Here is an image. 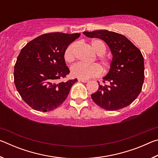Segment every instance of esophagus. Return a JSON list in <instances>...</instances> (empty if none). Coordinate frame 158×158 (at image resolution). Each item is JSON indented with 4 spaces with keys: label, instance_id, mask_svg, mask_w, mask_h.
I'll return each instance as SVG.
<instances>
[{
    "label": "esophagus",
    "instance_id": "obj_1",
    "mask_svg": "<svg viewBox=\"0 0 158 158\" xmlns=\"http://www.w3.org/2000/svg\"><path fill=\"white\" fill-rule=\"evenodd\" d=\"M78 81H81V82H83V83H86V82L89 81V80H87V79H78Z\"/></svg>",
    "mask_w": 158,
    "mask_h": 158
}]
</instances>
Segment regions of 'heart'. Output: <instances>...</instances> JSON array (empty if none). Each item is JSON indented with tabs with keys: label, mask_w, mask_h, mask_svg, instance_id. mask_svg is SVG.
<instances>
[{
	"label": "heart",
	"mask_w": 158,
	"mask_h": 158,
	"mask_svg": "<svg viewBox=\"0 0 158 158\" xmlns=\"http://www.w3.org/2000/svg\"><path fill=\"white\" fill-rule=\"evenodd\" d=\"M93 51L97 53V60L100 63L103 68L107 69L111 65V60L108 57L104 55L106 48L105 43L99 40H94L90 42ZM78 45L77 43H72L68 45L64 52V58L66 62L72 63L75 60L76 52ZM102 73L100 66L97 63L85 65L83 63H77L71 67V74L74 77L88 79L92 77H98Z\"/></svg>",
	"instance_id": "obj_1"
}]
</instances>
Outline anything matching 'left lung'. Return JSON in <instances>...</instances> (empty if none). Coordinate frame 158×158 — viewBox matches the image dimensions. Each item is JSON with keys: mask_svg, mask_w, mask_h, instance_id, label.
Segmentation results:
<instances>
[{"mask_svg": "<svg viewBox=\"0 0 158 158\" xmlns=\"http://www.w3.org/2000/svg\"><path fill=\"white\" fill-rule=\"evenodd\" d=\"M84 34L105 41L113 55L110 70L103 78V84L98 81V90L91 95L93 100L108 111L129 106L140 94L144 81L143 57L140 50L126 37L115 32L100 30Z\"/></svg>", "mask_w": 158, "mask_h": 158, "instance_id": "left-lung-1", "label": "left lung"}]
</instances>
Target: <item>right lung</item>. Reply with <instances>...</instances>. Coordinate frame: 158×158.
Segmentation results:
<instances>
[{"instance_id":"1","label":"right lung","mask_w":158,"mask_h":158,"mask_svg":"<svg viewBox=\"0 0 158 158\" xmlns=\"http://www.w3.org/2000/svg\"><path fill=\"white\" fill-rule=\"evenodd\" d=\"M79 36V33H46L22 48L15 65L14 81L21 98L32 109L50 111L65 100L77 79L56 81L69 73L64 52Z\"/></svg>"}]
</instances>
